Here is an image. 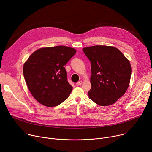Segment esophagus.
<instances>
[{
  "label": "esophagus",
  "mask_w": 152,
  "mask_h": 152,
  "mask_svg": "<svg viewBox=\"0 0 152 152\" xmlns=\"http://www.w3.org/2000/svg\"><path fill=\"white\" fill-rule=\"evenodd\" d=\"M82 83H83V82L81 81H79L77 83H76V85L77 86H81L82 84Z\"/></svg>",
  "instance_id": "34e87169"
}]
</instances>
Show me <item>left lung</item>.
Wrapping results in <instances>:
<instances>
[{
  "label": "left lung",
  "instance_id": "8db88e82",
  "mask_svg": "<svg viewBox=\"0 0 152 152\" xmlns=\"http://www.w3.org/2000/svg\"><path fill=\"white\" fill-rule=\"evenodd\" d=\"M83 50L91 63L89 99L100 106L113 104L129 87V61L115 47L95 45L83 48Z\"/></svg>",
  "mask_w": 152,
  "mask_h": 152
}]
</instances>
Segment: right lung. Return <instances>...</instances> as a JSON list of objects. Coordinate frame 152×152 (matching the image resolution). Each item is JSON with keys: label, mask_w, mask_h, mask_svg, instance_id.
Here are the masks:
<instances>
[{"label": "right lung", "mask_w": 152, "mask_h": 152, "mask_svg": "<svg viewBox=\"0 0 152 152\" xmlns=\"http://www.w3.org/2000/svg\"><path fill=\"white\" fill-rule=\"evenodd\" d=\"M76 50L59 45L41 48L32 53L23 66L28 89L42 105L53 107L68 99L73 87L67 81L64 67Z\"/></svg>", "instance_id": "add662e5"}]
</instances>
